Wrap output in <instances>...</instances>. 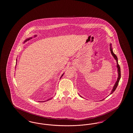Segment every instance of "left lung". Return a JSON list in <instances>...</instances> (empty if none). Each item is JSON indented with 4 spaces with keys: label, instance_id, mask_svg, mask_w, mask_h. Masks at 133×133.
Returning <instances> with one entry per match:
<instances>
[{
    "label": "left lung",
    "instance_id": "1",
    "mask_svg": "<svg viewBox=\"0 0 133 133\" xmlns=\"http://www.w3.org/2000/svg\"><path fill=\"white\" fill-rule=\"evenodd\" d=\"M110 51H111V53L112 56H113V57L114 58V59H115L116 60V62H117V71H118V78H117V81H116V82L115 85L113 86V89H112V90H111V93H110V95H111V94H112L115 90L116 88L117 87V85H118L120 79V78H121V70H120V67L119 65L118 64V58H117V56H116L114 53H113V50H112V48L111 43L110 44ZM80 96L81 97H82L81 96ZM103 100H104V99H102V100H101V101H103Z\"/></svg>",
    "mask_w": 133,
    "mask_h": 133
}]
</instances>
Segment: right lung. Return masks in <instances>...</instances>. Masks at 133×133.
<instances>
[{
    "mask_svg": "<svg viewBox=\"0 0 133 133\" xmlns=\"http://www.w3.org/2000/svg\"><path fill=\"white\" fill-rule=\"evenodd\" d=\"M36 36H37V35H35V37H36ZM32 37H29V38H27V39H26V40H25V41H24V43H26V42H27V41H29V40H30V39H32ZM17 59H16V64H17ZM63 75H64V73H63V74L62 75V76H61V77H60V79H61V77H62V76H63ZM51 98H50V99H48V100H47V101H49V100H50V99H51ZM41 102H42V101H41Z\"/></svg>",
    "mask_w": 133,
    "mask_h": 133,
    "instance_id": "add662e5",
    "label": "right lung"
}]
</instances>
